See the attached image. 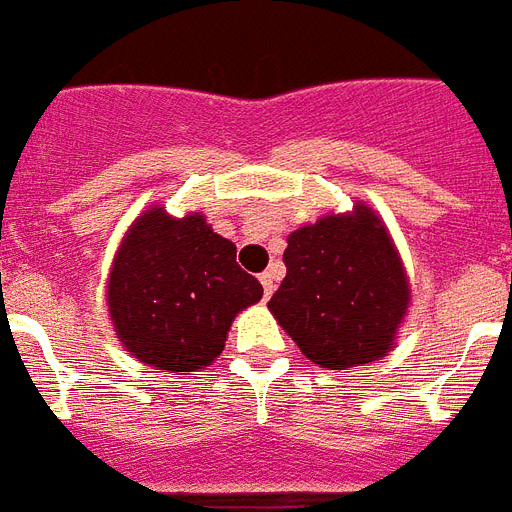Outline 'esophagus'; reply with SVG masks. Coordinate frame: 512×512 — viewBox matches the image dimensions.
Listing matches in <instances>:
<instances>
[{
  "instance_id": "obj_1",
  "label": "esophagus",
  "mask_w": 512,
  "mask_h": 512,
  "mask_svg": "<svg viewBox=\"0 0 512 512\" xmlns=\"http://www.w3.org/2000/svg\"><path fill=\"white\" fill-rule=\"evenodd\" d=\"M260 284H263V295L271 297L273 289H276V281H273V271L260 273Z\"/></svg>"
}]
</instances>
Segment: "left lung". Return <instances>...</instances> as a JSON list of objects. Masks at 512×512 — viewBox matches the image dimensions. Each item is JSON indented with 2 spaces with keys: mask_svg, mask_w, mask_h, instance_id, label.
Listing matches in <instances>:
<instances>
[{
  "mask_svg": "<svg viewBox=\"0 0 512 512\" xmlns=\"http://www.w3.org/2000/svg\"><path fill=\"white\" fill-rule=\"evenodd\" d=\"M276 316L313 364L348 369L388 356L409 281L388 228L364 204L289 233Z\"/></svg>",
  "mask_w": 512,
  "mask_h": 512,
  "instance_id": "8db88e82",
  "label": "left lung"
}]
</instances>
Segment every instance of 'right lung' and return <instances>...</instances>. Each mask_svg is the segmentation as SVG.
I'll use <instances>...</instances> for the list:
<instances>
[{"instance_id": "1", "label": "right lung", "mask_w": 512, "mask_h": 512, "mask_svg": "<svg viewBox=\"0 0 512 512\" xmlns=\"http://www.w3.org/2000/svg\"><path fill=\"white\" fill-rule=\"evenodd\" d=\"M263 287L236 263V244L204 215L170 217L154 207L130 225L108 273L116 337L143 364L196 372L215 361L236 313Z\"/></svg>"}]
</instances>
